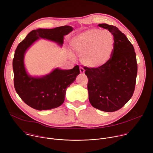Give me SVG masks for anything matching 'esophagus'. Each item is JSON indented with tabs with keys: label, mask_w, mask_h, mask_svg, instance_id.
Listing matches in <instances>:
<instances>
[{
	"label": "esophagus",
	"mask_w": 153,
	"mask_h": 153,
	"mask_svg": "<svg viewBox=\"0 0 153 153\" xmlns=\"http://www.w3.org/2000/svg\"><path fill=\"white\" fill-rule=\"evenodd\" d=\"M80 74H83L85 73V70L82 68H80Z\"/></svg>",
	"instance_id": "obj_1"
}]
</instances>
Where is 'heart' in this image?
Returning a JSON list of instances; mask_svg holds the SVG:
<instances>
[{"label": "heart", "instance_id": "obj_1", "mask_svg": "<svg viewBox=\"0 0 153 153\" xmlns=\"http://www.w3.org/2000/svg\"><path fill=\"white\" fill-rule=\"evenodd\" d=\"M73 51L81 54V61L90 68H99L105 65L112 57L115 41L108 31L92 28L85 30L71 40Z\"/></svg>", "mask_w": 153, "mask_h": 153}]
</instances>
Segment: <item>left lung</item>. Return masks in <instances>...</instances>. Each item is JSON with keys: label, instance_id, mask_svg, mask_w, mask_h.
Masks as SVG:
<instances>
[{"label": "left lung", "instance_id": "left-lung-1", "mask_svg": "<svg viewBox=\"0 0 153 153\" xmlns=\"http://www.w3.org/2000/svg\"><path fill=\"white\" fill-rule=\"evenodd\" d=\"M114 36L111 59L99 68L84 67L88 79V91L91 105L105 112L116 111L131 98L135 89L137 64L133 45L116 27L101 24Z\"/></svg>", "mask_w": 153, "mask_h": 153}]
</instances>
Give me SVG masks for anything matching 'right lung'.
Instances as JSON below:
<instances>
[{
	"instance_id": "1",
	"label": "right lung",
	"mask_w": 153,
	"mask_h": 153,
	"mask_svg": "<svg viewBox=\"0 0 153 153\" xmlns=\"http://www.w3.org/2000/svg\"><path fill=\"white\" fill-rule=\"evenodd\" d=\"M73 30V28L68 25L33 30L19 43L15 51L13 60L15 90L22 100L37 110H51L63 103L67 88L80 74L79 67L76 65L71 70L57 68L47 75L33 77L26 71L25 54L39 39L54 42L62 47L64 36Z\"/></svg>"
}]
</instances>
